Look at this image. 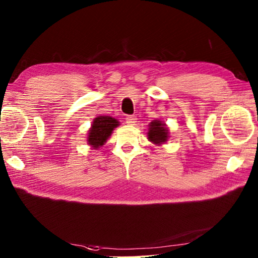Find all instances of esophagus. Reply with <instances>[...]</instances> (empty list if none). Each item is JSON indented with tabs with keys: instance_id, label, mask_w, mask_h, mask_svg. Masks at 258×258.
Listing matches in <instances>:
<instances>
[{
	"instance_id": "obj_1",
	"label": "esophagus",
	"mask_w": 258,
	"mask_h": 258,
	"mask_svg": "<svg viewBox=\"0 0 258 258\" xmlns=\"http://www.w3.org/2000/svg\"><path fill=\"white\" fill-rule=\"evenodd\" d=\"M126 123L128 125H135L136 123V117L133 115H130V116H126Z\"/></svg>"
}]
</instances>
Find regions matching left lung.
Listing matches in <instances>:
<instances>
[{"label": "left lung", "mask_w": 258, "mask_h": 258, "mask_svg": "<svg viewBox=\"0 0 258 258\" xmlns=\"http://www.w3.org/2000/svg\"><path fill=\"white\" fill-rule=\"evenodd\" d=\"M147 139L153 144L161 146L165 144L169 139V131L167 125L161 119H154L149 124V132H147Z\"/></svg>", "instance_id": "left-lung-1"}]
</instances>
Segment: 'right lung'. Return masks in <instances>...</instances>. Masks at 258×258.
<instances>
[{"instance_id": "add662e5", "label": "right lung", "mask_w": 258, "mask_h": 258, "mask_svg": "<svg viewBox=\"0 0 258 258\" xmlns=\"http://www.w3.org/2000/svg\"><path fill=\"white\" fill-rule=\"evenodd\" d=\"M119 125L117 119L107 115H100L93 119L91 128L87 133V144L93 150H98L106 143L107 139L112 135L114 128Z\"/></svg>"}]
</instances>
